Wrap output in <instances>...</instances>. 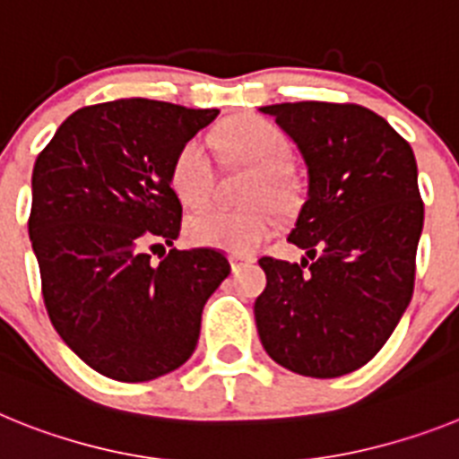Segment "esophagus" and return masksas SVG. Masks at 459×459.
I'll return each instance as SVG.
<instances>
[{"mask_svg": "<svg viewBox=\"0 0 459 459\" xmlns=\"http://www.w3.org/2000/svg\"><path fill=\"white\" fill-rule=\"evenodd\" d=\"M230 264H232L234 273H238L241 269H246L248 264H253V259L241 257V255H230Z\"/></svg>", "mask_w": 459, "mask_h": 459, "instance_id": "esophagus-1", "label": "esophagus"}]
</instances>
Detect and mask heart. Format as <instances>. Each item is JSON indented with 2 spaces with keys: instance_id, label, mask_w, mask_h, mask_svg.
Here are the masks:
<instances>
[{
  "instance_id": "obj_1",
  "label": "heart",
  "mask_w": 459,
  "mask_h": 459,
  "mask_svg": "<svg viewBox=\"0 0 459 459\" xmlns=\"http://www.w3.org/2000/svg\"><path fill=\"white\" fill-rule=\"evenodd\" d=\"M218 147L225 163L255 169L248 202L257 204L238 211L221 206L197 211L186 222V234L204 248L250 253L278 230L280 213L274 207L290 211L301 200V179L287 163L291 153L290 140L271 121L237 117L218 131ZM169 184L186 206H202L211 200L216 188V168L202 137H190L181 144L169 169ZM264 196L276 205L259 203Z\"/></svg>"
}]
</instances>
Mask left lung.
<instances>
[{
	"label": "left lung",
	"mask_w": 459,
	"mask_h": 459,
	"mask_svg": "<svg viewBox=\"0 0 459 459\" xmlns=\"http://www.w3.org/2000/svg\"><path fill=\"white\" fill-rule=\"evenodd\" d=\"M262 112L299 144L310 186L287 238L307 259H259V340L296 375H347L375 359L411 301L423 230L416 158L363 105L301 100Z\"/></svg>",
	"instance_id": "8db88e82"
}]
</instances>
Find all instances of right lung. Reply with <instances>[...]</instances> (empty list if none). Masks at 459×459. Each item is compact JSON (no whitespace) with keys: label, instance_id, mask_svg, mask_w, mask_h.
<instances>
[{"label":"right lung","instance_id":"obj_1","mask_svg":"<svg viewBox=\"0 0 459 459\" xmlns=\"http://www.w3.org/2000/svg\"><path fill=\"white\" fill-rule=\"evenodd\" d=\"M216 115L149 99L87 105L36 158L30 238L48 317L109 379L137 384L184 366L206 299L230 275L218 250L165 255L181 230L172 160Z\"/></svg>","mask_w":459,"mask_h":459}]
</instances>
